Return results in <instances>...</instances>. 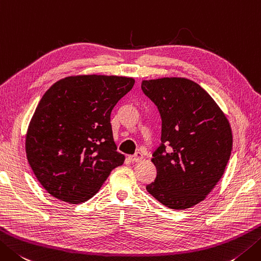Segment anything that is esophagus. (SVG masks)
<instances>
[{
  "label": "esophagus",
  "mask_w": 261,
  "mask_h": 261,
  "mask_svg": "<svg viewBox=\"0 0 261 261\" xmlns=\"http://www.w3.org/2000/svg\"><path fill=\"white\" fill-rule=\"evenodd\" d=\"M142 158H144V156H142V154L141 152H136L135 155H132V156H129V160L131 161V162H135V163H137V162H140Z\"/></svg>",
  "instance_id": "obj_1"
}]
</instances>
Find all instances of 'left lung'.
I'll list each match as a JSON object with an SVG mask.
<instances>
[{
    "mask_svg": "<svg viewBox=\"0 0 261 261\" xmlns=\"http://www.w3.org/2000/svg\"><path fill=\"white\" fill-rule=\"evenodd\" d=\"M141 89L162 117V146L151 158L157 175L147 191L171 209L191 208L224 174L233 146L231 124L213 97L190 79L142 80Z\"/></svg>",
    "mask_w": 261,
    "mask_h": 261,
    "instance_id": "1",
    "label": "left lung"
}]
</instances>
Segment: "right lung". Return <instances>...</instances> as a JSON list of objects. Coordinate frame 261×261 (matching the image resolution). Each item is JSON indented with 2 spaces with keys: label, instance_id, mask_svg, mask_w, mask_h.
<instances>
[{
  "label": "right lung",
  "instance_id": "obj_1",
  "mask_svg": "<svg viewBox=\"0 0 261 261\" xmlns=\"http://www.w3.org/2000/svg\"><path fill=\"white\" fill-rule=\"evenodd\" d=\"M135 79L78 74L56 81L36 107L25 135V154L40 185L68 203L95 196L113 168L116 151L111 112Z\"/></svg>",
  "mask_w": 261,
  "mask_h": 261
}]
</instances>
